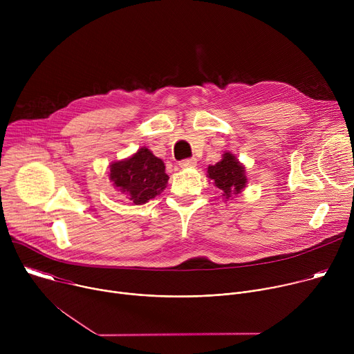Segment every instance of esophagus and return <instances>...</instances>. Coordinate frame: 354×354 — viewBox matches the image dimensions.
Returning <instances> with one entry per match:
<instances>
[{
  "label": "esophagus",
  "mask_w": 354,
  "mask_h": 354,
  "mask_svg": "<svg viewBox=\"0 0 354 354\" xmlns=\"http://www.w3.org/2000/svg\"><path fill=\"white\" fill-rule=\"evenodd\" d=\"M196 164H197L196 158H187V160H183L179 162L180 168H192V167H196Z\"/></svg>",
  "instance_id": "esophagus-1"
}]
</instances>
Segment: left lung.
Returning a JSON list of instances; mask_svg holds the SVG:
<instances>
[{
  "instance_id": "1",
  "label": "left lung",
  "mask_w": 354,
  "mask_h": 354,
  "mask_svg": "<svg viewBox=\"0 0 354 354\" xmlns=\"http://www.w3.org/2000/svg\"><path fill=\"white\" fill-rule=\"evenodd\" d=\"M207 178H210L214 186L223 192L221 196L225 198L241 193L248 182L243 165L231 153H224L220 162L209 165Z\"/></svg>"
}]
</instances>
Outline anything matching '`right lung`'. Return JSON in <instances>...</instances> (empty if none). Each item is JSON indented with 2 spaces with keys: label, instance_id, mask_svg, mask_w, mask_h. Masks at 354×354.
Wrapping results in <instances>:
<instances>
[{
  "label": "right lung",
  "instance_id": "right-lung-1",
  "mask_svg": "<svg viewBox=\"0 0 354 354\" xmlns=\"http://www.w3.org/2000/svg\"><path fill=\"white\" fill-rule=\"evenodd\" d=\"M113 186L129 196L134 205H144L160 194L168 183L162 160L156 157L147 147H141L127 160L111 164Z\"/></svg>",
  "mask_w": 354,
  "mask_h": 354
}]
</instances>
